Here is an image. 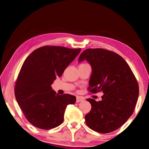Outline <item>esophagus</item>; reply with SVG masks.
Masks as SVG:
<instances>
[{"instance_id":"obj_1","label":"esophagus","mask_w":149,"mask_h":149,"mask_svg":"<svg viewBox=\"0 0 149 149\" xmlns=\"http://www.w3.org/2000/svg\"><path fill=\"white\" fill-rule=\"evenodd\" d=\"M84 98L81 96H77V98H76V103H79V102H81L83 101H84Z\"/></svg>"}]
</instances>
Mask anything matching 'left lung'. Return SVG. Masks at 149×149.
<instances>
[{
	"mask_svg": "<svg viewBox=\"0 0 149 149\" xmlns=\"http://www.w3.org/2000/svg\"><path fill=\"white\" fill-rule=\"evenodd\" d=\"M86 59L92 68L88 90L102 91V101L86 100L91 104L85 115L88 127L107 134L118 129L133 113L139 93V84L125 59L115 52L102 48L87 49L80 54L79 62Z\"/></svg>",
	"mask_w": 149,
	"mask_h": 149,
	"instance_id": "8db88e82",
	"label": "left lung"
}]
</instances>
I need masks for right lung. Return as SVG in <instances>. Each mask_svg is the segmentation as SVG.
<instances>
[{
    "mask_svg": "<svg viewBox=\"0 0 149 149\" xmlns=\"http://www.w3.org/2000/svg\"><path fill=\"white\" fill-rule=\"evenodd\" d=\"M80 51L81 48L45 46L34 50L24 62L14 93L23 113L34 127L49 130L59 126L66 107L75 103L74 96L56 94L51 85Z\"/></svg>",
    "mask_w": 149,
    "mask_h": 149,
    "instance_id": "add662e5",
    "label": "right lung"
}]
</instances>
